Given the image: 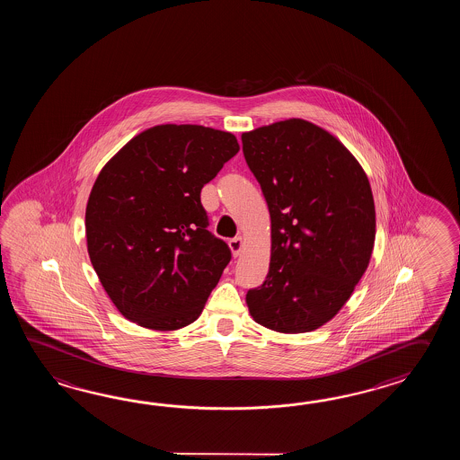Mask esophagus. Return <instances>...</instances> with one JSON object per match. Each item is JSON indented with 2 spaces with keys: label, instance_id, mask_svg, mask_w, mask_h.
I'll return each mask as SVG.
<instances>
[{
  "label": "esophagus",
  "instance_id": "34e87169",
  "mask_svg": "<svg viewBox=\"0 0 460 460\" xmlns=\"http://www.w3.org/2000/svg\"><path fill=\"white\" fill-rule=\"evenodd\" d=\"M228 246H230L234 256H238V254L242 253V250H243V238L242 236H234V238L228 242Z\"/></svg>",
  "mask_w": 460,
  "mask_h": 460
}]
</instances>
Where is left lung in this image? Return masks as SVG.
<instances>
[{"label":"left lung","instance_id":"1","mask_svg":"<svg viewBox=\"0 0 460 460\" xmlns=\"http://www.w3.org/2000/svg\"><path fill=\"white\" fill-rule=\"evenodd\" d=\"M242 143L271 217L270 271L246 293L248 309L274 332H311L342 309L370 263L368 177L337 137L301 118L256 128Z\"/></svg>","mask_w":460,"mask_h":460}]
</instances>
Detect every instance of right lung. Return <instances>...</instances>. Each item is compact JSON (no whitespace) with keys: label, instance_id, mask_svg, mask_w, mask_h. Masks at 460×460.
Here are the masks:
<instances>
[{"label":"right lung","instance_id":"1","mask_svg":"<svg viewBox=\"0 0 460 460\" xmlns=\"http://www.w3.org/2000/svg\"><path fill=\"white\" fill-rule=\"evenodd\" d=\"M238 149L228 131L157 125L100 171L85 210L88 256L128 321L167 332L204 311L232 253L207 230L200 190Z\"/></svg>","mask_w":460,"mask_h":460}]
</instances>
